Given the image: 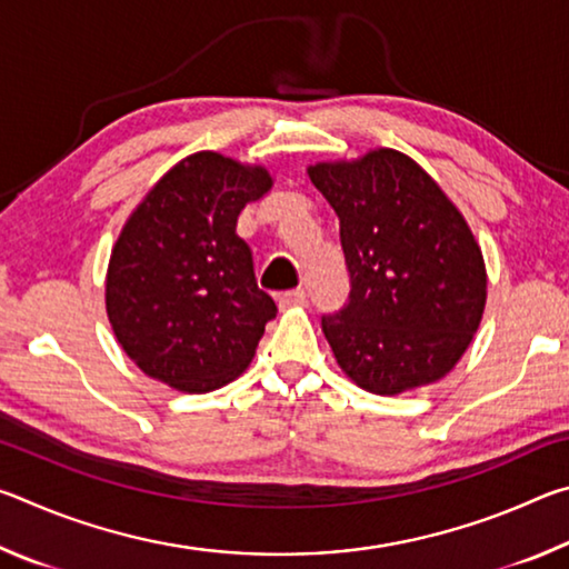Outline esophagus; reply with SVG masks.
Returning a JSON list of instances; mask_svg holds the SVG:
<instances>
[{"instance_id":"1","label":"esophagus","mask_w":569,"mask_h":569,"mask_svg":"<svg viewBox=\"0 0 569 569\" xmlns=\"http://www.w3.org/2000/svg\"><path fill=\"white\" fill-rule=\"evenodd\" d=\"M308 301V291L306 288H291V291H283L281 296H278V303H281V308H288V306H303Z\"/></svg>"}]
</instances>
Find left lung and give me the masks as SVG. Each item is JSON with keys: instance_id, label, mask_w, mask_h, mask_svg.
Segmentation results:
<instances>
[{"instance_id": "obj_1", "label": "left lung", "mask_w": 569, "mask_h": 569, "mask_svg": "<svg viewBox=\"0 0 569 569\" xmlns=\"http://www.w3.org/2000/svg\"><path fill=\"white\" fill-rule=\"evenodd\" d=\"M339 216L351 291L321 316L336 361L361 389L401 393L459 361L481 321L487 273L459 210L417 162L373 150L308 170Z\"/></svg>"}]
</instances>
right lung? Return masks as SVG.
<instances>
[{"mask_svg": "<svg viewBox=\"0 0 569 569\" xmlns=\"http://www.w3.org/2000/svg\"><path fill=\"white\" fill-rule=\"evenodd\" d=\"M271 188L263 168L198 152L178 162L114 243L108 316L124 353L168 387L206 393L233 381L278 313L258 288L238 216Z\"/></svg>", "mask_w": 569, "mask_h": 569, "instance_id": "right-lung-1", "label": "right lung"}]
</instances>
